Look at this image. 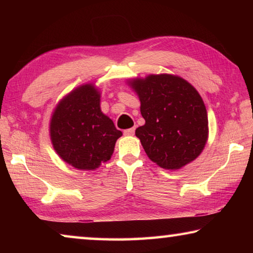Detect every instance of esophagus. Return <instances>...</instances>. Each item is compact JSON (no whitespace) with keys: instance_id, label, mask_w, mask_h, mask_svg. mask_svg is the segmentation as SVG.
I'll return each mask as SVG.
<instances>
[{"instance_id":"obj_1","label":"esophagus","mask_w":253,"mask_h":253,"mask_svg":"<svg viewBox=\"0 0 253 253\" xmlns=\"http://www.w3.org/2000/svg\"><path fill=\"white\" fill-rule=\"evenodd\" d=\"M134 132H135V128H134V127H132V128H128V129L124 130V135L131 136V135H134Z\"/></svg>"}]
</instances>
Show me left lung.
I'll return each instance as SVG.
<instances>
[{
  "label": "left lung",
  "mask_w": 253,
  "mask_h": 253,
  "mask_svg": "<svg viewBox=\"0 0 253 253\" xmlns=\"http://www.w3.org/2000/svg\"><path fill=\"white\" fill-rule=\"evenodd\" d=\"M140 101L145 125L135 135L149 160L176 170L193 162L209 137L208 113L198 90L182 77L161 74L127 80Z\"/></svg>",
  "instance_id": "left-lung-1"
}]
</instances>
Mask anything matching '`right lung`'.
Here are the masks:
<instances>
[{
	"label": "right lung",
	"mask_w": 253,
	"mask_h": 253,
	"mask_svg": "<svg viewBox=\"0 0 253 253\" xmlns=\"http://www.w3.org/2000/svg\"><path fill=\"white\" fill-rule=\"evenodd\" d=\"M100 91L81 84L60 100L50 119V139L59 157L72 168L93 170L110 160L123 135L100 109Z\"/></svg>",
	"instance_id": "right-lung-1"
}]
</instances>
